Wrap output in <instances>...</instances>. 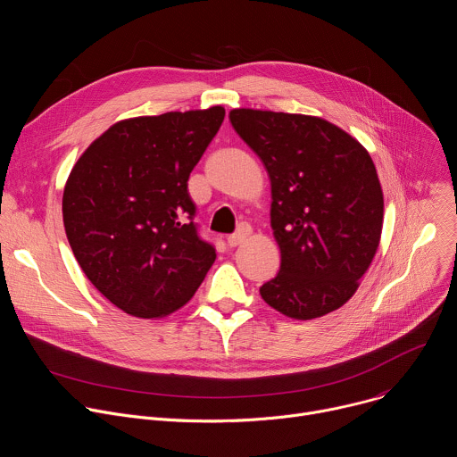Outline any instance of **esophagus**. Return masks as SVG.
Instances as JSON below:
<instances>
[{
	"instance_id": "esophagus-1",
	"label": "esophagus",
	"mask_w": 457,
	"mask_h": 457,
	"mask_svg": "<svg viewBox=\"0 0 457 457\" xmlns=\"http://www.w3.org/2000/svg\"><path fill=\"white\" fill-rule=\"evenodd\" d=\"M249 235H251L249 224H240V226L237 228V231L228 238V244H229L231 247H237V245H240Z\"/></svg>"
}]
</instances>
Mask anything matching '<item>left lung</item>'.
I'll list each match as a JSON object with an SVG mask.
<instances>
[{
  "instance_id": "obj_1",
  "label": "left lung",
  "mask_w": 457,
  "mask_h": 457,
  "mask_svg": "<svg viewBox=\"0 0 457 457\" xmlns=\"http://www.w3.org/2000/svg\"><path fill=\"white\" fill-rule=\"evenodd\" d=\"M229 120L271 179V226L282 262L260 295L296 320L342 307L381 237L383 193L370 155L320 117L238 108Z\"/></svg>"
}]
</instances>
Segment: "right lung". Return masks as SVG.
Returning <instances> with one entry per match:
<instances>
[{"mask_svg":"<svg viewBox=\"0 0 457 457\" xmlns=\"http://www.w3.org/2000/svg\"><path fill=\"white\" fill-rule=\"evenodd\" d=\"M224 115L212 106L120 120L87 148L64 186L62 222L78 262L128 314L173 312L215 262L187 179Z\"/></svg>","mask_w":457,"mask_h":457,"instance_id":"1","label":"right lung"}]
</instances>
